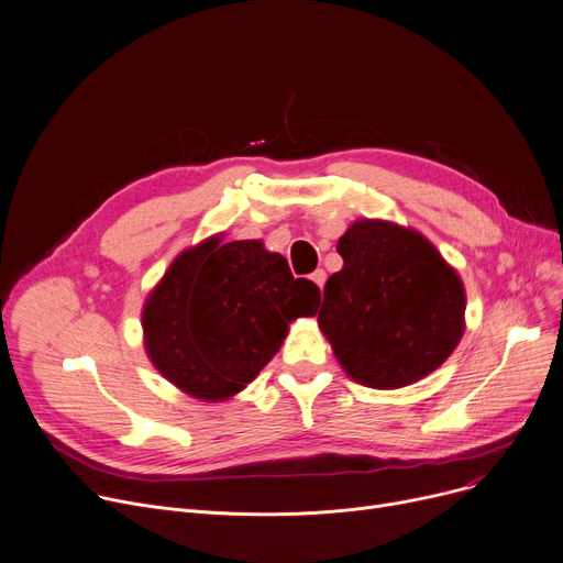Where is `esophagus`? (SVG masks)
<instances>
[{"label": "esophagus", "instance_id": "1", "mask_svg": "<svg viewBox=\"0 0 563 563\" xmlns=\"http://www.w3.org/2000/svg\"><path fill=\"white\" fill-rule=\"evenodd\" d=\"M325 279H328L325 271H316V273L311 275V282H313L318 288H323V286H325Z\"/></svg>", "mask_w": 563, "mask_h": 563}]
</instances>
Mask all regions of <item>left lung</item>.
<instances>
[{
    "instance_id": "left-lung-1",
    "label": "left lung",
    "mask_w": 563,
    "mask_h": 563,
    "mask_svg": "<svg viewBox=\"0 0 563 563\" xmlns=\"http://www.w3.org/2000/svg\"><path fill=\"white\" fill-rule=\"evenodd\" d=\"M336 252L343 267L325 284L318 325L355 383L406 387L456 351L465 288L431 240L394 222L357 220Z\"/></svg>"
}]
</instances>
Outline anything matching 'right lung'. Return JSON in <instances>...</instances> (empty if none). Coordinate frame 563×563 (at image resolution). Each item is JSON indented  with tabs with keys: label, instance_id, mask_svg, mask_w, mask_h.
Here are the masks:
<instances>
[{
	"label": "right lung",
	"instance_id": "1",
	"mask_svg": "<svg viewBox=\"0 0 563 563\" xmlns=\"http://www.w3.org/2000/svg\"><path fill=\"white\" fill-rule=\"evenodd\" d=\"M320 290L261 240L212 235L180 252L142 311L148 360L180 391L218 404L271 362L288 323L316 316Z\"/></svg>",
	"mask_w": 563,
	"mask_h": 563
}]
</instances>
